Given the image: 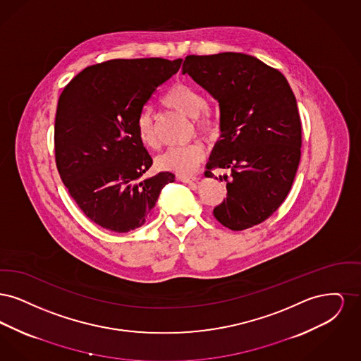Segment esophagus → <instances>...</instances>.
Masks as SVG:
<instances>
[{
  "label": "esophagus",
  "instance_id": "1",
  "mask_svg": "<svg viewBox=\"0 0 361 361\" xmlns=\"http://www.w3.org/2000/svg\"><path fill=\"white\" fill-rule=\"evenodd\" d=\"M177 180H178V181H183V183H196V181H197V177H196V176L180 174V176H177Z\"/></svg>",
  "mask_w": 361,
  "mask_h": 361
}]
</instances>
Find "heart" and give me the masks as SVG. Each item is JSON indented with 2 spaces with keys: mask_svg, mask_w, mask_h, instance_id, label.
<instances>
[{
  "mask_svg": "<svg viewBox=\"0 0 361 361\" xmlns=\"http://www.w3.org/2000/svg\"><path fill=\"white\" fill-rule=\"evenodd\" d=\"M162 104L168 108H172L177 112H181L189 118H195L196 130L208 137L214 139L218 137L221 131V123L218 116L207 109L206 96L199 92L196 87L188 84H174L162 97ZM137 134L139 140L150 147L157 149L159 146L158 137L155 134L153 112L149 108H143L137 114ZM206 154V147L202 142L195 140L187 145L173 146L165 153L157 157V166L162 171L178 173V174H190L199 166Z\"/></svg>",
  "mask_w": 361,
  "mask_h": 361,
  "instance_id": "b5f03b06",
  "label": "heart"
}]
</instances>
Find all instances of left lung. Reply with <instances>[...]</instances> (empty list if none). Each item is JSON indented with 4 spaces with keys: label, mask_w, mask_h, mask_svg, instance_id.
<instances>
[{
    "label": "left lung",
    "mask_w": 361,
    "mask_h": 361,
    "mask_svg": "<svg viewBox=\"0 0 361 361\" xmlns=\"http://www.w3.org/2000/svg\"><path fill=\"white\" fill-rule=\"evenodd\" d=\"M189 74L218 102L221 140L207 165L230 169L227 196L214 208L224 227L240 231L267 221L286 200L300 161L302 121L286 77L240 52L188 55Z\"/></svg>",
    "instance_id": "8db88e82"
}]
</instances>
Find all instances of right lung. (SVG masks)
<instances>
[{
	"label": "right lung",
	"mask_w": 361,
	"mask_h": 361,
	"mask_svg": "<svg viewBox=\"0 0 361 361\" xmlns=\"http://www.w3.org/2000/svg\"><path fill=\"white\" fill-rule=\"evenodd\" d=\"M183 59H112L87 66L62 90L54 126L62 183L86 216L127 233L146 222L171 172L145 178L153 159L139 140L137 114Z\"/></svg>",
	"instance_id": "1"
}]
</instances>
